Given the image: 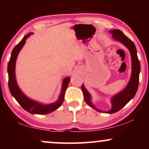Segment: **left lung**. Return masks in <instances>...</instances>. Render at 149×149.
<instances>
[{
    "instance_id": "obj_1",
    "label": "left lung",
    "mask_w": 149,
    "mask_h": 149,
    "mask_svg": "<svg viewBox=\"0 0 149 149\" xmlns=\"http://www.w3.org/2000/svg\"><path fill=\"white\" fill-rule=\"evenodd\" d=\"M109 32L113 34V37L115 38L117 40H119L122 42L123 45L127 47L129 49L130 54L132 57V72L131 79H130L129 83L125 87V89L115 95L112 98V109L109 111L106 112L107 113H114L116 112L119 111L122 108L125 107L131 100L133 98L135 95L136 91L138 90V85H139V74L140 71V61L138 60L137 56V51L135 47V45L132 40L130 39L127 36H125L121 30L115 29L109 31ZM83 95H84L85 101L89 107L93 108V109L96 110L99 112H102L100 110L96 109V108L93 107V105L91 104L90 99V95L88 93L85 87H83V85L81 86Z\"/></svg>"
}]
</instances>
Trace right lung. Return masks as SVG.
<instances>
[{
  "label": "right lung",
  "mask_w": 149,
  "mask_h": 149,
  "mask_svg": "<svg viewBox=\"0 0 149 149\" xmlns=\"http://www.w3.org/2000/svg\"><path fill=\"white\" fill-rule=\"evenodd\" d=\"M32 33L30 32L28 34L24 36L22 38V40L18 43L17 45H15V47L12 51L11 56L10 58V60L8 63L7 71L8 75H9V88L11 92V95L15 97V99L17 100L18 103L21 105V107L24 110L28 111V113L32 114H38V115H45V114H48L54 111L55 110L58 109L59 107L62 105V104L64 99V93L66 91V89L68 87V85L70 82V77L65 78L63 81V85L62 88V92L60 95V98L56 102L49 105H42L41 104L36 102L33 100H31L29 98H28L22 91L20 90L19 87L17 86V82L15 79V62L16 59H17V55L19 54V51L21 50L22 47L25 44L26 38L29 36L31 35Z\"/></svg>",
  "instance_id": "obj_1"
}]
</instances>
